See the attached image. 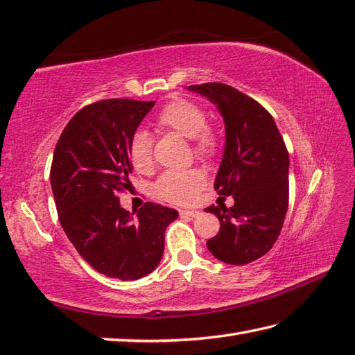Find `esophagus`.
<instances>
[{"mask_svg": "<svg viewBox=\"0 0 355 355\" xmlns=\"http://www.w3.org/2000/svg\"><path fill=\"white\" fill-rule=\"evenodd\" d=\"M200 214V211H180V215H182L183 218H196Z\"/></svg>", "mask_w": 355, "mask_h": 355, "instance_id": "esophagus-1", "label": "esophagus"}]
</instances>
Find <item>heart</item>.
<instances>
[{
	"label": "heart",
	"mask_w": 355,
	"mask_h": 355,
	"mask_svg": "<svg viewBox=\"0 0 355 355\" xmlns=\"http://www.w3.org/2000/svg\"><path fill=\"white\" fill-rule=\"evenodd\" d=\"M157 124L162 129L177 132L191 138L192 150L201 159H214L221 150V141L217 132L207 126L206 110L187 98L171 100L164 104L157 115ZM128 154L132 166L137 171L152 168V138L143 129L135 130L128 143ZM205 173L200 169L168 171L157 180L155 192L159 198L175 205H187L196 198L205 186Z\"/></svg>",
	"instance_id": "b5f03b06"
}]
</instances>
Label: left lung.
Masks as SVG:
<instances>
[{
    "instance_id": "obj_1",
    "label": "left lung",
    "mask_w": 355,
    "mask_h": 355,
    "mask_svg": "<svg viewBox=\"0 0 355 355\" xmlns=\"http://www.w3.org/2000/svg\"><path fill=\"white\" fill-rule=\"evenodd\" d=\"M217 104L226 126L225 154L215 178L218 196L234 206L206 207L220 220L206 241L211 254L229 265H248L270 251L289 203V154L272 115L251 96L225 83L189 86Z\"/></svg>"
}]
</instances>
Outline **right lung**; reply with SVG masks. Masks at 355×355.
<instances>
[{
    "label": "right lung",
    "instance_id": "1",
    "mask_svg": "<svg viewBox=\"0 0 355 355\" xmlns=\"http://www.w3.org/2000/svg\"><path fill=\"white\" fill-rule=\"evenodd\" d=\"M155 101L101 100L78 110L62 130L51 166L60 223L78 254L100 274L123 282L150 274L164 249V231L178 217L171 207L144 203L123 209L132 189L130 135Z\"/></svg>",
    "mask_w": 355,
    "mask_h": 355
}]
</instances>
